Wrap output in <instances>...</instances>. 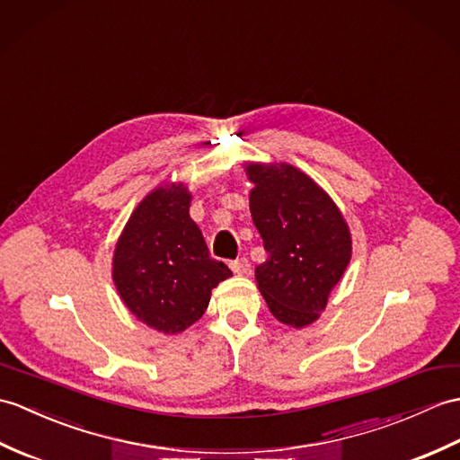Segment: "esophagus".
<instances>
[{"label": "esophagus", "instance_id": "esophagus-1", "mask_svg": "<svg viewBox=\"0 0 460 460\" xmlns=\"http://www.w3.org/2000/svg\"><path fill=\"white\" fill-rule=\"evenodd\" d=\"M229 266H231V270L239 276H247L251 272V264L247 259H237V261H233Z\"/></svg>", "mask_w": 460, "mask_h": 460}]
</instances>
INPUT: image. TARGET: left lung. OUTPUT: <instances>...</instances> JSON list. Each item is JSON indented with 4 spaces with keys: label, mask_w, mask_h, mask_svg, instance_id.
<instances>
[{
    "label": "left lung",
    "mask_w": 460,
    "mask_h": 460,
    "mask_svg": "<svg viewBox=\"0 0 460 460\" xmlns=\"http://www.w3.org/2000/svg\"><path fill=\"white\" fill-rule=\"evenodd\" d=\"M249 206L266 261L254 279L280 323L302 329L323 312L352 254L350 229L327 191L288 163H247Z\"/></svg>",
    "instance_id": "1"
}]
</instances>
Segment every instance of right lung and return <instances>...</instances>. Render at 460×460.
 I'll return each mask as SVG.
<instances>
[{"mask_svg":"<svg viewBox=\"0 0 460 460\" xmlns=\"http://www.w3.org/2000/svg\"><path fill=\"white\" fill-rule=\"evenodd\" d=\"M190 204L191 191L181 181L148 191L113 251L117 294L138 322L164 335L194 325L213 288L231 276L226 264L209 259Z\"/></svg>","mask_w":460,"mask_h":460,"instance_id":"add662e5","label":"right lung"}]
</instances>
